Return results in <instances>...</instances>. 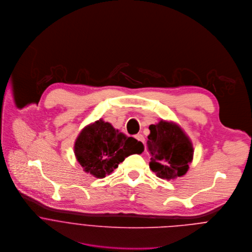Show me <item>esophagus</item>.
Masks as SVG:
<instances>
[{"instance_id":"34e87169","label":"esophagus","mask_w":252,"mask_h":252,"mask_svg":"<svg viewBox=\"0 0 252 252\" xmlns=\"http://www.w3.org/2000/svg\"><path fill=\"white\" fill-rule=\"evenodd\" d=\"M135 138L141 143V144H143V145H145V138H144V136L142 135V134H138V135H136L135 136Z\"/></svg>"}]
</instances>
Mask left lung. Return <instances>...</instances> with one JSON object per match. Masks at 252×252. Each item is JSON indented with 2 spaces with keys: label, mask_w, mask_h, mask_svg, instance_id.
Masks as SVG:
<instances>
[{
  "label": "left lung",
  "mask_w": 252,
  "mask_h": 252,
  "mask_svg": "<svg viewBox=\"0 0 252 252\" xmlns=\"http://www.w3.org/2000/svg\"><path fill=\"white\" fill-rule=\"evenodd\" d=\"M148 150L151 154L150 168L158 178L174 179L185 175L192 160L191 142L176 124L160 121L149 127Z\"/></svg>",
  "instance_id": "left-lung-1"
}]
</instances>
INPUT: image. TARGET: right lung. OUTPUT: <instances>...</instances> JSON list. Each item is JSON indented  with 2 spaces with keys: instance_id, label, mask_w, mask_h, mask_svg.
Listing matches in <instances>:
<instances>
[{
  "instance_id": "add662e5",
  "label": "right lung",
  "mask_w": 252,
  "mask_h": 252,
  "mask_svg": "<svg viewBox=\"0 0 252 252\" xmlns=\"http://www.w3.org/2000/svg\"><path fill=\"white\" fill-rule=\"evenodd\" d=\"M144 145L101 119L88 125L76 139L74 153L85 171L96 178L110 174L125 158L142 154Z\"/></svg>"
}]
</instances>
